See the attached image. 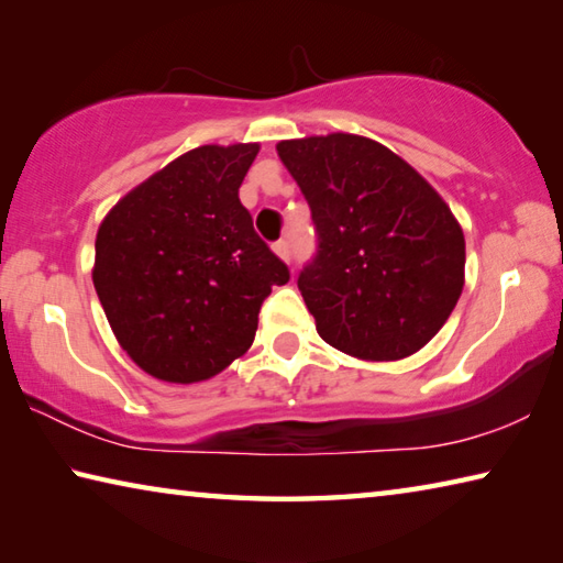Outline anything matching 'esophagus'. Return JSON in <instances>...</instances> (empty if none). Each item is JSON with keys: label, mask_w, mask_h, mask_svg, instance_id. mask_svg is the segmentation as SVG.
<instances>
[{"label": "esophagus", "mask_w": 563, "mask_h": 563, "mask_svg": "<svg viewBox=\"0 0 563 563\" xmlns=\"http://www.w3.org/2000/svg\"><path fill=\"white\" fill-rule=\"evenodd\" d=\"M273 251L278 253L283 261H290V253H292V251H290V241H288V238H280L278 243H273Z\"/></svg>", "instance_id": "esophagus-1"}]
</instances>
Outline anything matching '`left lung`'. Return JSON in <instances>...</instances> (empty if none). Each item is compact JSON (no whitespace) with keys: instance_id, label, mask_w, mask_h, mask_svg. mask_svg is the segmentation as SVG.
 <instances>
[{"instance_id":"1","label":"left lung","mask_w":563,"mask_h":563,"mask_svg":"<svg viewBox=\"0 0 563 563\" xmlns=\"http://www.w3.org/2000/svg\"><path fill=\"white\" fill-rule=\"evenodd\" d=\"M316 223L298 275L320 338L360 360H402L452 316L464 288V233L440 194L373 139L280 141Z\"/></svg>"}]
</instances>
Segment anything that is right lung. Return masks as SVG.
Here are the masks:
<instances>
[{
    "instance_id": "obj_1",
    "label": "right lung",
    "mask_w": 563,
    "mask_h": 563,
    "mask_svg": "<svg viewBox=\"0 0 563 563\" xmlns=\"http://www.w3.org/2000/svg\"><path fill=\"white\" fill-rule=\"evenodd\" d=\"M258 144L201 146L136 186L97 233L93 288L129 357L166 383H201L253 345L290 271L238 198Z\"/></svg>"
}]
</instances>
